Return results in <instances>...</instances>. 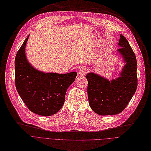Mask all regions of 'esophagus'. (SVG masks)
Instances as JSON below:
<instances>
[{"instance_id":"34e87169","label":"esophagus","mask_w":151,"mask_h":151,"mask_svg":"<svg viewBox=\"0 0 151 151\" xmlns=\"http://www.w3.org/2000/svg\"><path fill=\"white\" fill-rule=\"evenodd\" d=\"M87 69L85 68H81L79 69V70H78V76L80 77H82L83 76H85L86 74H87Z\"/></svg>"}]
</instances>
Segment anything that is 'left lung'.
<instances>
[{
  "mask_svg": "<svg viewBox=\"0 0 151 151\" xmlns=\"http://www.w3.org/2000/svg\"><path fill=\"white\" fill-rule=\"evenodd\" d=\"M117 52L125 63L119 77L111 81L94 73L86 75L87 93L91 109L100 116H109L122 112L137 88V62L126 38L120 35Z\"/></svg>",
  "mask_w": 151,
  "mask_h": 151,
  "instance_id": "left-lung-1",
  "label": "left lung"
}]
</instances>
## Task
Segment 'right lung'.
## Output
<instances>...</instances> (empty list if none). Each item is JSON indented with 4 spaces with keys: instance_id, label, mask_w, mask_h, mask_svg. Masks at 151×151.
<instances>
[{
    "instance_id": "add662e5",
    "label": "right lung",
    "mask_w": 151,
    "mask_h": 151,
    "mask_svg": "<svg viewBox=\"0 0 151 151\" xmlns=\"http://www.w3.org/2000/svg\"><path fill=\"white\" fill-rule=\"evenodd\" d=\"M28 35L15 58V85L27 108L42 116H50L63 107L67 89L76 80V72L45 73L29 63L25 53Z\"/></svg>"
}]
</instances>
